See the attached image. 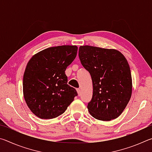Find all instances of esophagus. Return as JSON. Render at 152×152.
I'll return each instance as SVG.
<instances>
[{
  "label": "esophagus",
  "mask_w": 152,
  "mask_h": 152,
  "mask_svg": "<svg viewBox=\"0 0 152 152\" xmlns=\"http://www.w3.org/2000/svg\"><path fill=\"white\" fill-rule=\"evenodd\" d=\"M76 91H77V92H78V96H80V95H81V90L80 88H77Z\"/></svg>",
  "instance_id": "obj_1"
}]
</instances>
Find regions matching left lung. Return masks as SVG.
<instances>
[{"instance_id": "obj_1", "label": "left lung", "mask_w": 152, "mask_h": 152, "mask_svg": "<svg viewBox=\"0 0 152 152\" xmlns=\"http://www.w3.org/2000/svg\"><path fill=\"white\" fill-rule=\"evenodd\" d=\"M82 65L91 74L93 94L88 103L95 119H116L125 109L132 96V79L129 66L120 51L90 45L79 48Z\"/></svg>"}]
</instances>
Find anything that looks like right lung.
Listing matches in <instances>:
<instances>
[{
	"label": "right lung",
	"mask_w": 152,
	"mask_h": 152,
	"mask_svg": "<svg viewBox=\"0 0 152 152\" xmlns=\"http://www.w3.org/2000/svg\"><path fill=\"white\" fill-rule=\"evenodd\" d=\"M76 45H61L36 53L27 63L23 75V95L31 112L40 119L63 114L78 95L69 86L65 71L77 55Z\"/></svg>",
	"instance_id": "right-lung-1"
}]
</instances>
